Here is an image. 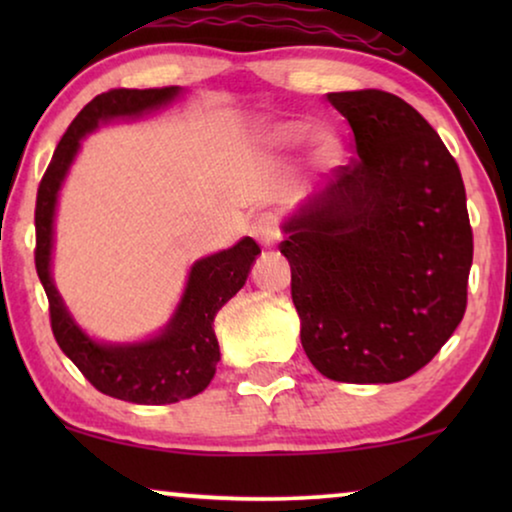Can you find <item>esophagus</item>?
Segmentation results:
<instances>
[{"label":"esophagus","instance_id":"obj_1","mask_svg":"<svg viewBox=\"0 0 512 512\" xmlns=\"http://www.w3.org/2000/svg\"><path fill=\"white\" fill-rule=\"evenodd\" d=\"M251 237L263 244V247H272L279 240V221L275 214H261L251 223Z\"/></svg>","mask_w":512,"mask_h":512}]
</instances>
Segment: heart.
<instances>
[{
	"mask_svg": "<svg viewBox=\"0 0 512 512\" xmlns=\"http://www.w3.org/2000/svg\"><path fill=\"white\" fill-rule=\"evenodd\" d=\"M305 137V125L303 123H296V121H284V123H277L272 125L268 130V139L272 144H279V146H291V144H298L300 139ZM310 144H312V151L317 153V158L321 160H331L335 153H338V139L331 130H324V128H317L310 135Z\"/></svg>",
	"mask_w": 512,
	"mask_h": 512,
	"instance_id": "b5f03b06",
	"label": "heart"
}]
</instances>
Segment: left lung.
<instances>
[{"instance_id": "1", "label": "left lung", "mask_w": 512, "mask_h": 512, "mask_svg": "<svg viewBox=\"0 0 512 512\" xmlns=\"http://www.w3.org/2000/svg\"><path fill=\"white\" fill-rule=\"evenodd\" d=\"M359 158L284 221L300 342L328 380L415 375L466 312L473 230L457 160L384 90L328 93Z\"/></svg>"}]
</instances>
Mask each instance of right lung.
I'll use <instances>...</instances> for the list:
<instances>
[{
	"mask_svg": "<svg viewBox=\"0 0 512 512\" xmlns=\"http://www.w3.org/2000/svg\"><path fill=\"white\" fill-rule=\"evenodd\" d=\"M179 95V86L146 90L116 88L90 100L62 135L39 184L37 209H34V226H37L34 263L48 296L55 340L97 391L139 405L177 403L207 389L221 359L219 340L214 335V317L247 282L251 265L261 249L251 237H242L235 247L195 261L177 310L163 331L153 338L142 342H100L76 324L53 284V221L62 181L81 149V139L100 123L144 116L167 107Z\"/></svg>",
	"mask_w": 512,
	"mask_h": 512,
	"instance_id": "obj_1",
	"label": "right lung"
}]
</instances>
